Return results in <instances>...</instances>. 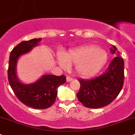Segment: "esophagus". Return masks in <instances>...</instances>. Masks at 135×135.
<instances>
[{
    "label": "esophagus",
    "instance_id": "34e87169",
    "mask_svg": "<svg viewBox=\"0 0 135 135\" xmlns=\"http://www.w3.org/2000/svg\"><path fill=\"white\" fill-rule=\"evenodd\" d=\"M72 80H73V78L69 77V76H67V77H66V80H67V82H70Z\"/></svg>",
    "mask_w": 135,
    "mask_h": 135
}]
</instances>
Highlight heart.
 <instances>
[{"mask_svg": "<svg viewBox=\"0 0 135 135\" xmlns=\"http://www.w3.org/2000/svg\"><path fill=\"white\" fill-rule=\"evenodd\" d=\"M107 53L101 48L94 45H84L69 50L64 55L57 56L58 64L62 68L75 65V69L79 76L90 77L98 73L107 62Z\"/></svg>", "mask_w": 135, "mask_h": 135, "instance_id": "1", "label": "heart"}]
</instances>
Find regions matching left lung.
<instances>
[{"mask_svg": "<svg viewBox=\"0 0 135 135\" xmlns=\"http://www.w3.org/2000/svg\"><path fill=\"white\" fill-rule=\"evenodd\" d=\"M114 54L117 48L112 46ZM80 88L77 94L78 99L86 107L99 109L107 106L115 99L122 90L124 81V62L119 56L111 61L107 70L98 77L84 80L78 79Z\"/></svg>", "mask_w": 135, "mask_h": 135, "instance_id": "8db88e82", "label": "left lung"}]
</instances>
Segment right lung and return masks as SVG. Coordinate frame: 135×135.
Here are the masks:
<instances>
[{
  "mask_svg": "<svg viewBox=\"0 0 135 135\" xmlns=\"http://www.w3.org/2000/svg\"><path fill=\"white\" fill-rule=\"evenodd\" d=\"M41 38L23 41L11 51L8 69L9 85L21 102L36 109H45L53 105L57 96L58 86L66 82L64 75H43L32 84L22 83L16 74V66L19 56L30 52L38 45Z\"/></svg>",
  "mask_w": 135,
  "mask_h": 135,
  "instance_id": "add662e5",
  "label": "right lung"
}]
</instances>
